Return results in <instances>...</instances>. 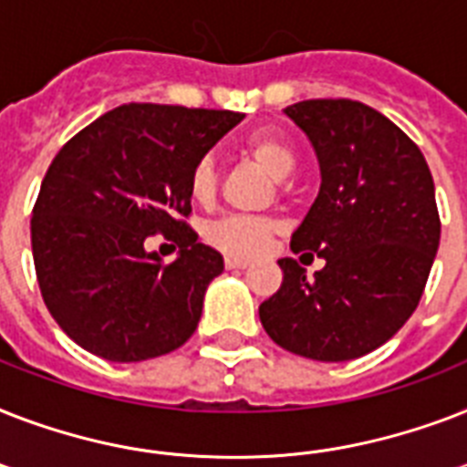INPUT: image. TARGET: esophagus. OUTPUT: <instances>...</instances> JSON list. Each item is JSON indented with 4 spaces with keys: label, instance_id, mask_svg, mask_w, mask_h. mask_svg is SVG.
Returning a JSON list of instances; mask_svg holds the SVG:
<instances>
[{
    "label": "esophagus",
    "instance_id": "obj_1",
    "mask_svg": "<svg viewBox=\"0 0 467 467\" xmlns=\"http://www.w3.org/2000/svg\"><path fill=\"white\" fill-rule=\"evenodd\" d=\"M225 266L227 269H247L249 262L240 259V256H225Z\"/></svg>",
    "mask_w": 467,
    "mask_h": 467
}]
</instances>
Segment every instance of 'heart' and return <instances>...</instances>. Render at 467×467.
Listing matches in <instances>:
<instances>
[{"instance_id": "1", "label": "heart", "mask_w": 467, "mask_h": 467, "mask_svg": "<svg viewBox=\"0 0 467 467\" xmlns=\"http://www.w3.org/2000/svg\"><path fill=\"white\" fill-rule=\"evenodd\" d=\"M244 152L269 171L274 179H285L296 169V150L285 138L276 133H256L244 142ZM218 191V171L211 157H203L193 164L189 174V193L196 203H211ZM278 225L269 218L256 215H225L213 220L205 227V240L213 247L234 256L259 254L266 242L276 234Z\"/></svg>"}]
</instances>
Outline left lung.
<instances>
[{"mask_svg": "<svg viewBox=\"0 0 467 467\" xmlns=\"http://www.w3.org/2000/svg\"><path fill=\"white\" fill-rule=\"evenodd\" d=\"M319 161V193L293 233V254L319 256L306 276L281 259L284 284L259 306L278 347L315 361H351L390 339L417 310L441 220L421 150L376 109L310 99L285 109Z\"/></svg>", "mask_w": 467, "mask_h": 467, "instance_id": "1", "label": "left lung"}]
</instances>
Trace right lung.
<instances>
[{
	"mask_svg": "<svg viewBox=\"0 0 467 467\" xmlns=\"http://www.w3.org/2000/svg\"><path fill=\"white\" fill-rule=\"evenodd\" d=\"M244 113L123 104L79 130L33 205L40 296L60 329L106 361H148L196 332L223 256L198 242L189 174ZM180 247L164 265L144 242Z\"/></svg>",
	"mask_w": 467,
	"mask_h": 467,
	"instance_id": "add662e5",
	"label": "right lung"
}]
</instances>
